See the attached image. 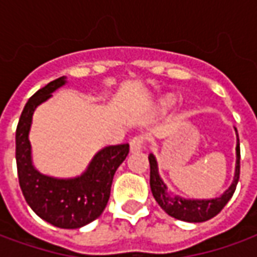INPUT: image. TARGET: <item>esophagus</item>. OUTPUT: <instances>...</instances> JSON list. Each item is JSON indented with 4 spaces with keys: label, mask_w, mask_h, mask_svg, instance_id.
<instances>
[{
    "label": "esophagus",
    "mask_w": 257,
    "mask_h": 257,
    "mask_svg": "<svg viewBox=\"0 0 257 257\" xmlns=\"http://www.w3.org/2000/svg\"><path fill=\"white\" fill-rule=\"evenodd\" d=\"M143 145H145V138L143 136H135L129 142V149H131V152H139L143 149Z\"/></svg>",
    "instance_id": "esophagus-1"
}]
</instances>
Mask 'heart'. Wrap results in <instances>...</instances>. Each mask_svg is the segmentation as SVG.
Returning a JSON list of instances; mask_svg holds the SVG:
<instances>
[{
  "mask_svg": "<svg viewBox=\"0 0 257 257\" xmlns=\"http://www.w3.org/2000/svg\"><path fill=\"white\" fill-rule=\"evenodd\" d=\"M174 104H176V98L173 95H165V97L159 99L158 109L160 112H167L174 106Z\"/></svg>",
  "mask_w": 257,
  "mask_h": 257,
  "instance_id": "heart-1",
  "label": "heart"
}]
</instances>
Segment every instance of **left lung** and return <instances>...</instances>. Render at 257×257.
I'll return each instance as SVG.
<instances>
[{
    "label": "left lung",
    "mask_w": 257,
    "mask_h": 257,
    "mask_svg": "<svg viewBox=\"0 0 257 257\" xmlns=\"http://www.w3.org/2000/svg\"><path fill=\"white\" fill-rule=\"evenodd\" d=\"M236 134V163H235V173H233V180H232L231 186L228 190H225L222 194L215 198H184L181 195H177L169 191L167 186L160 177L159 173V166L156 156L151 153L149 155V163H151V190L152 194L155 197V200L162 207L166 214H169L176 219L184 221V222H204L208 221L211 218H214L216 214L221 212V209L224 208L228 204V201L232 198V195L235 193V188L239 181V172H240V151H239V136L238 131L235 128Z\"/></svg>",
    "instance_id": "8db88e82"
}]
</instances>
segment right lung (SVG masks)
Returning a JSON list of instances; mask_svg holds the SVG:
<instances>
[{
    "label": "right lung",
    "mask_w": 257,
    "mask_h": 257,
    "mask_svg": "<svg viewBox=\"0 0 257 257\" xmlns=\"http://www.w3.org/2000/svg\"><path fill=\"white\" fill-rule=\"evenodd\" d=\"M66 83L64 76L56 78L26 102L17 126L15 158L19 186L33 212L53 226L78 229L97 219L105 209L114 174L128 156L129 145L102 148L92 156L84 172L76 177L59 179L39 172L33 165L29 142L33 112Z\"/></svg>",
    "instance_id": "obj_1"
}]
</instances>
